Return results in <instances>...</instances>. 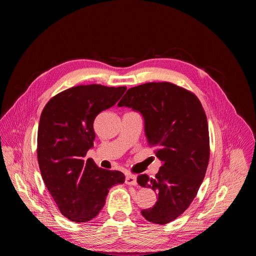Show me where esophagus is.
I'll list each match as a JSON object with an SVG mask.
<instances>
[{
    "label": "esophagus",
    "mask_w": 256,
    "mask_h": 256,
    "mask_svg": "<svg viewBox=\"0 0 256 256\" xmlns=\"http://www.w3.org/2000/svg\"><path fill=\"white\" fill-rule=\"evenodd\" d=\"M125 182H126L127 184H132V186L136 184V176L134 175V174H131V173H127V174H126Z\"/></svg>",
    "instance_id": "obj_1"
}]
</instances>
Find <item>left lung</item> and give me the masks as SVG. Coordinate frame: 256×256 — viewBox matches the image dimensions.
I'll use <instances>...</instances> for the list:
<instances>
[{"instance_id":"8db88e82","label":"left lung","mask_w":256,"mask_h":256,"mask_svg":"<svg viewBox=\"0 0 256 256\" xmlns=\"http://www.w3.org/2000/svg\"><path fill=\"white\" fill-rule=\"evenodd\" d=\"M118 106L142 114L147 142L162 161L156 177L138 175V184L158 194L156 204L142 210V216L166 224L189 207L205 177L209 134L202 104L173 83L150 82L129 88Z\"/></svg>"}]
</instances>
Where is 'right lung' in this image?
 <instances>
[{
    "mask_svg": "<svg viewBox=\"0 0 256 256\" xmlns=\"http://www.w3.org/2000/svg\"><path fill=\"white\" fill-rule=\"evenodd\" d=\"M127 90L100 84L78 85L52 97L40 115L37 159L46 187L62 214L88 222L102 210L111 187L124 184L120 171L100 168L85 159L94 146V120Z\"/></svg>",
    "mask_w": 256,
    "mask_h": 256,
    "instance_id": "1",
    "label": "right lung"
}]
</instances>
